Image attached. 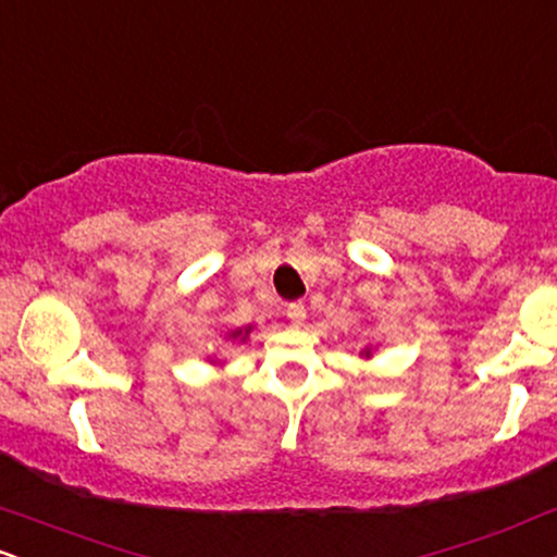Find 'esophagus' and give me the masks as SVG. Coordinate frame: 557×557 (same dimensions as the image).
I'll return each instance as SVG.
<instances>
[{"instance_id":"esophagus-1","label":"esophagus","mask_w":557,"mask_h":557,"mask_svg":"<svg viewBox=\"0 0 557 557\" xmlns=\"http://www.w3.org/2000/svg\"><path fill=\"white\" fill-rule=\"evenodd\" d=\"M287 319H290L296 326L304 324V321H306V306L304 304H290V306H287Z\"/></svg>"}]
</instances>
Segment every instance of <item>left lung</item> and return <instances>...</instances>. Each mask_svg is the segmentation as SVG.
Masks as SVG:
<instances>
[{"label":"left lung","mask_w":557,"mask_h":557,"mask_svg":"<svg viewBox=\"0 0 557 557\" xmlns=\"http://www.w3.org/2000/svg\"><path fill=\"white\" fill-rule=\"evenodd\" d=\"M360 358H373V347L366 345L363 350H360Z\"/></svg>","instance_id":"obj_1"}]
</instances>
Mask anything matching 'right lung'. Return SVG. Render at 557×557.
I'll list each match as a JSON object with an SVG mask.
<instances>
[{
    "label": "right lung",
    "mask_w": 557,
    "mask_h": 557,
    "mask_svg": "<svg viewBox=\"0 0 557 557\" xmlns=\"http://www.w3.org/2000/svg\"><path fill=\"white\" fill-rule=\"evenodd\" d=\"M251 332H253V326L249 324V326H240V330H231V332H225V343H233V345H244L246 339L251 337ZM210 360L212 366H223L220 363V360H214V358H207Z\"/></svg>",
    "instance_id": "right-lung-1"
}]
</instances>
